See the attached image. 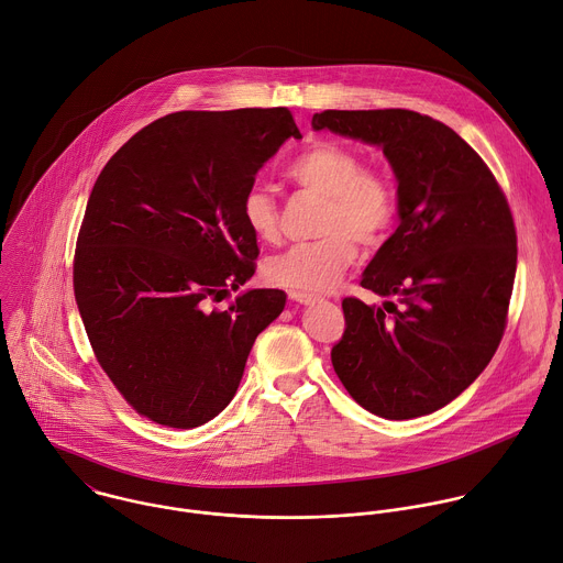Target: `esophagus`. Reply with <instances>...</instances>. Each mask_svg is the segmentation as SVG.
I'll return each mask as SVG.
<instances>
[{
  "instance_id": "esophagus-1",
  "label": "esophagus",
  "mask_w": 563,
  "mask_h": 563,
  "mask_svg": "<svg viewBox=\"0 0 563 563\" xmlns=\"http://www.w3.org/2000/svg\"><path fill=\"white\" fill-rule=\"evenodd\" d=\"M289 298L296 300V302H300V305H316V302L322 300V298H318V296H313V294H305V291H289Z\"/></svg>"
}]
</instances>
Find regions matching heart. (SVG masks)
Instances as JSON below:
<instances>
[{"instance_id": "heart-1", "label": "heart", "mask_w": 563, "mask_h": 563, "mask_svg": "<svg viewBox=\"0 0 563 563\" xmlns=\"http://www.w3.org/2000/svg\"><path fill=\"white\" fill-rule=\"evenodd\" d=\"M287 176L305 190L324 197L316 241L298 243L267 261L265 274L272 283L322 294L333 289L357 256V243L373 247L387 239L396 219V190L391 180L364 169L360 156L333 141H318L298 154ZM247 230L258 241H276L280 214L274 197L263 187H252L241 203Z\"/></svg>"}]
</instances>
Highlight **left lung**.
Returning a JSON list of instances; mask_svg holds the SVG:
<instances>
[{"label":"left lung","mask_w":563,"mask_h":563,"mask_svg":"<svg viewBox=\"0 0 563 563\" xmlns=\"http://www.w3.org/2000/svg\"><path fill=\"white\" fill-rule=\"evenodd\" d=\"M313 130L378 145L398 180V230L362 274L380 307L344 298L331 362L349 396L387 420L429 416L495 355L517 269L504 192L449 125L413 110H324Z\"/></svg>","instance_id":"1"}]
</instances>
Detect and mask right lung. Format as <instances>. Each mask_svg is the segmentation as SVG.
<instances>
[{
	"mask_svg": "<svg viewBox=\"0 0 563 563\" xmlns=\"http://www.w3.org/2000/svg\"><path fill=\"white\" fill-rule=\"evenodd\" d=\"M287 139V108L174 112L101 169L75 252V298L101 368L156 424L195 429L236 396L256 335L285 309L247 289L256 236L241 203Z\"/></svg>",
	"mask_w": 563,
	"mask_h": 563,
	"instance_id": "add662e5",
	"label": "right lung"
}]
</instances>
